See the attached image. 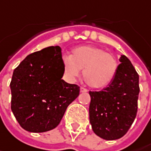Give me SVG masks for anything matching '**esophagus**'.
Returning a JSON list of instances; mask_svg holds the SVG:
<instances>
[{
  "instance_id": "1",
  "label": "esophagus",
  "mask_w": 151,
  "mask_h": 151,
  "mask_svg": "<svg viewBox=\"0 0 151 151\" xmlns=\"http://www.w3.org/2000/svg\"><path fill=\"white\" fill-rule=\"evenodd\" d=\"M88 91V89L85 88H83V87H81L80 88V92H82V93H85V92H87Z\"/></svg>"
}]
</instances>
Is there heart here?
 <instances>
[{"mask_svg": "<svg viewBox=\"0 0 151 151\" xmlns=\"http://www.w3.org/2000/svg\"><path fill=\"white\" fill-rule=\"evenodd\" d=\"M63 72L68 79L80 75L91 88H103L113 81L118 63L115 56L94 45H81L72 50L71 56L63 58Z\"/></svg>", "mask_w": 151, "mask_h": 151, "instance_id": "heart-1", "label": "heart"}]
</instances>
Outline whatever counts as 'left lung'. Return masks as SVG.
Listing matches in <instances>:
<instances>
[{
  "label": "left lung",
  "instance_id": "8db88e82",
  "mask_svg": "<svg viewBox=\"0 0 151 151\" xmlns=\"http://www.w3.org/2000/svg\"><path fill=\"white\" fill-rule=\"evenodd\" d=\"M113 81L101 91H89V122L95 134L106 140L127 134L138 111L139 74L127 56L120 58Z\"/></svg>",
  "mask_w": 151,
  "mask_h": 151
}]
</instances>
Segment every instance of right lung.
<instances>
[{"mask_svg":"<svg viewBox=\"0 0 151 151\" xmlns=\"http://www.w3.org/2000/svg\"><path fill=\"white\" fill-rule=\"evenodd\" d=\"M63 73L58 45L29 54L14 69L10 83L11 109L23 129L43 133L60 123L80 91L78 85L62 79Z\"/></svg>","mask_w":151,"mask_h":151,"instance_id":"right-lung-1","label":"right lung"}]
</instances>
